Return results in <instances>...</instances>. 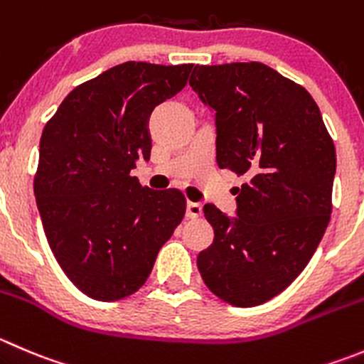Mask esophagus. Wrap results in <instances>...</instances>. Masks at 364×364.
Masks as SVG:
<instances>
[{
	"instance_id": "obj_1",
	"label": "esophagus",
	"mask_w": 364,
	"mask_h": 364,
	"mask_svg": "<svg viewBox=\"0 0 364 364\" xmlns=\"http://www.w3.org/2000/svg\"><path fill=\"white\" fill-rule=\"evenodd\" d=\"M203 215V204L199 203H186V217L197 218Z\"/></svg>"
}]
</instances>
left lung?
Masks as SVG:
<instances>
[{
    "label": "left lung",
    "instance_id": "8db88e82",
    "mask_svg": "<svg viewBox=\"0 0 364 364\" xmlns=\"http://www.w3.org/2000/svg\"><path fill=\"white\" fill-rule=\"evenodd\" d=\"M190 87L215 114L217 164L249 181L235 217L213 204V243L197 256L206 287L252 308L287 290L331 218L336 151L311 94L259 62L196 65Z\"/></svg>",
    "mask_w": 364,
    "mask_h": 364
}]
</instances>
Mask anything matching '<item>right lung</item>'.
Returning a JSON list of instances; mask_svg holds the SVG:
<instances>
[{"mask_svg":"<svg viewBox=\"0 0 364 364\" xmlns=\"http://www.w3.org/2000/svg\"><path fill=\"white\" fill-rule=\"evenodd\" d=\"M192 67H112L74 88L42 132L38 215L58 264L90 299L135 294L183 220L179 190H151L129 172L151 156L154 107L183 90Z\"/></svg>","mask_w":364,"mask_h":364,"instance_id":"obj_1","label":"right lung"}]
</instances>
